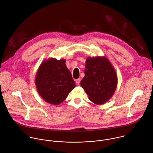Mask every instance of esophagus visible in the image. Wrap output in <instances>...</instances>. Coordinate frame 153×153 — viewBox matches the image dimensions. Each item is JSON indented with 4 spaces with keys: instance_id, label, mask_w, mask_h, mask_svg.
Instances as JSON below:
<instances>
[{
    "instance_id": "1",
    "label": "esophagus",
    "mask_w": 153,
    "mask_h": 153,
    "mask_svg": "<svg viewBox=\"0 0 153 153\" xmlns=\"http://www.w3.org/2000/svg\"><path fill=\"white\" fill-rule=\"evenodd\" d=\"M80 80H81L80 79H76V84H77V85H79V84H80Z\"/></svg>"
}]
</instances>
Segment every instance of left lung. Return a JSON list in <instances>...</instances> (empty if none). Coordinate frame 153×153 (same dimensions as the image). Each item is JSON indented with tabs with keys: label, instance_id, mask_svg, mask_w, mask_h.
<instances>
[{
	"label": "left lung",
	"instance_id": "obj_1",
	"mask_svg": "<svg viewBox=\"0 0 153 153\" xmlns=\"http://www.w3.org/2000/svg\"><path fill=\"white\" fill-rule=\"evenodd\" d=\"M85 77L80 85L94 104L101 105L113 95L117 86V76L111 63L105 56L88 57Z\"/></svg>",
	"mask_w": 153,
	"mask_h": 153
}]
</instances>
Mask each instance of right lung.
<instances>
[{
	"instance_id": "obj_1",
	"label": "right lung",
	"mask_w": 153,
	"mask_h": 153,
	"mask_svg": "<svg viewBox=\"0 0 153 153\" xmlns=\"http://www.w3.org/2000/svg\"><path fill=\"white\" fill-rule=\"evenodd\" d=\"M35 84L40 97L54 105L62 102L76 86L65 60L53 58L41 63L36 74Z\"/></svg>"
}]
</instances>
